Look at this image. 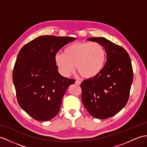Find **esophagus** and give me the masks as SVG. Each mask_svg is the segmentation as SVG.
I'll return each mask as SVG.
<instances>
[{"mask_svg": "<svg viewBox=\"0 0 147 147\" xmlns=\"http://www.w3.org/2000/svg\"><path fill=\"white\" fill-rule=\"evenodd\" d=\"M81 83V82L80 81H78V80L76 81V84H78V85H80V84Z\"/></svg>", "mask_w": 147, "mask_h": 147, "instance_id": "1", "label": "esophagus"}]
</instances>
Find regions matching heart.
<instances>
[{"label":"heart","mask_w":147,"mask_h":147,"mask_svg":"<svg viewBox=\"0 0 147 147\" xmlns=\"http://www.w3.org/2000/svg\"><path fill=\"white\" fill-rule=\"evenodd\" d=\"M106 52L103 46L96 42H78L66 47L64 54L57 53L54 61L59 73L69 76L74 65L81 76L86 79L96 77L103 69Z\"/></svg>","instance_id":"1"}]
</instances>
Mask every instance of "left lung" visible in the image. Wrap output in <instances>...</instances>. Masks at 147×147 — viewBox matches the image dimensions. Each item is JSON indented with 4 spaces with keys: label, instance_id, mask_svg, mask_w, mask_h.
Wrapping results in <instances>:
<instances>
[{
    "label": "left lung",
    "instance_id": "obj_1",
    "mask_svg": "<svg viewBox=\"0 0 147 147\" xmlns=\"http://www.w3.org/2000/svg\"><path fill=\"white\" fill-rule=\"evenodd\" d=\"M87 40L105 47L107 61L98 76L81 83L82 102L92 117L107 119L127 103L134 79L131 59L124 48L104 37Z\"/></svg>",
    "mask_w": 147,
    "mask_h": 147
}]
</instances>
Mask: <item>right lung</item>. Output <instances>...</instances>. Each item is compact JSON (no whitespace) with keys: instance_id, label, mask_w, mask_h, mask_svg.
Segmentation results:
<instances>
[{"instance_id":"right-lung-1","label":"right lung","mask_w":147,"mask_h":147,"mask_svg":"<svg viewBox=\"0 0 147 147\" xmlns=\"http://www.w3.org/2000/svg\"><path fill=\"white\" fill-rule=\"evenodd\" d=\"M74 40L71 37L39 36L19 51L12 73L17 100L36 120L55 117L66 90L74 83V80L59 73L54 61L58 51Z\"/></svg>"}]
</instances>
